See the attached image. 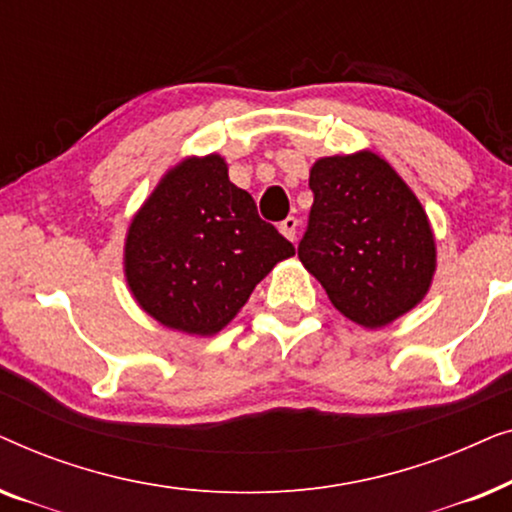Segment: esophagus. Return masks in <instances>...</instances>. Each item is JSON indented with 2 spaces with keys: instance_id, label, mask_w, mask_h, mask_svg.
Instances as JSON below:
<instances>
[{
  "instance_id": "esophagus-1",
  "label": "esophagus",
  "mask_w": 512,
  "mask_h": 512,
  "mask_svg": "<svg viewBox=\"0 0 512 512\" xmlns=\"http://www.w3.org/2000/svg\"><path fill=\"white\" fill-rule=\"evenodd\" d=\"M279 230H282V235L286 240L296 242V230H298V219L296 216H286V219L279 223Z\"/></svg>"
}]
</instances>
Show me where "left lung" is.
<instances>
[{
    "mask_svg": "<svg viewBox=\"0 0 512 512\" xmlns=\"http://www.w3.org/2000/svg\"><path fill=\"white\" fill-rule=\"evenodd\" d=\"M298 258L347 319L387 326L429 291L436 244L422 205L375 153L321 158Z\"/></svg>",
    "mask_w": 512,
    "mask_h": 512,
    "instance_id": "left-lung-1",
    "label": "left lung"
}]
</instances>
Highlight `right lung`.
I'll use <instances>...</instances> for the list:
<instances>
[{"instance_id": "right-lung-1", "label": "right lung", "mask_w": 512, "mask_h": 512, "mask_svg": "<svg viewBox=\"0 0 512 512\" xmlns=\"http://www.w3.org/2000/svg\"><path fill=\"white\" fill-rule=\"evenodd\" d=\"M293 254V244L258 216L254 198L230 184L223 158L207 156L167 172L132 219L125 275L160 324L214 335Z\"/></svg>"}]
</instances>
